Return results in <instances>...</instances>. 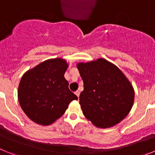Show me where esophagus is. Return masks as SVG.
Returning <instances> with one entry per match:
<instances>
[{"instance_id": "1", "label": "esophagus", "mask_w": 155, "mask_h": 155, "mask_svg": "<svg viewBox=\"0 0 155 155\" xmlns=\"http://www.w3.org/2000/svg\"><path fill=\"white\" fill-rule=\"evenodd\" d=\"M75 94H76L77 96H78L79 98V96H80V91H75Z\"/></svg>"}]
</instances>
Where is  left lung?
I'll return each instance as SVG.
<instances>
[{
    "label": "left lung",
    "instance_id": "1",
    "mask_svg": "<svg viewBox=\"0 0 155 155\" xmlns=\"http://www.w3.org/2000/svg\"><path fill=\"white\" fill-rule=\"evenodd\" d=\"M84 82L80 94L83 114L98 128L118 124L130 112L134 90L130 81L115 64L104 58L77 64Z\"/></svg>",
    "mask_w": 155,
    "mask_h": 155
}]
</instances>
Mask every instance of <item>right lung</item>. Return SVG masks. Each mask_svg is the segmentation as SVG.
Returning a JSON list of instances; mask_svg holds the SVG:
<instances>
[{"instance_id": "add662e5", "label": "right lung", "mask_w": 155, "mask_h": 155, "mask_svg": "<svg viewBox=\"0 0 155 155\" xmlns=\"http://www.w3.org/2000/svg\"><path fill=\"white\" fill-rule=\"evenodd\" d=\"M68 68L64 59H50L21 77L18 90L19 104L28 118L37 124H53L73 100H78L64 78Z\"/></svg>"}]
</instances>
